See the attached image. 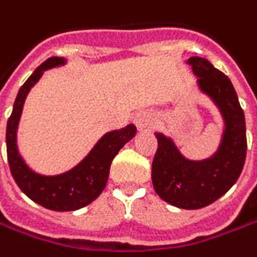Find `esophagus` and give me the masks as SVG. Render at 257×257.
Segmentation results:
<instances>
[{
    "instance_id": "34e87169",
    "label": "esophagus",
    "mask_w": 257,
    "mask_h": 257,
    "mask_svg": "<svg viewBox=\"0 0 257 257\" xmlns=\"http://www.w3.org/2000/svg\"><path fill=\"white\" fill-rule=\"evenodd\" d=\"M135 122L139 132H152L156 125V115L152 111H142L136 115Z\"/></svg>"
}]
</instances>
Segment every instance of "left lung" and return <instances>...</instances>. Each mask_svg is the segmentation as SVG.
Masks as SVG:
<instances>
[{"instance_id": "1", "label": "left lung", "mask_w": 257, "mask_h": 257, "mask_svg": "<svg viewBox=\"0 0 257 257\" xmlns=\"http://www.w3.org/2000/svg\"><path fill=\"white\" fill-rule=\"evenodd\" d=\"M198 76L201 92L211 98L224 120L221 143L211 158L189 161L171 137L155 133L158 150L152 163L156 194L168 204L184 210H198L223 197L236 184L246 161V121L236 89L223 72L204 58L188 59Z\"/></svg>"}]
</instances>
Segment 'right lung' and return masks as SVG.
Here are the masks:
<instances>
[{"instance_id":"right-lung-1","label":"right lung","mask_w":257,"mask_h":257,"mask_svg":"<svg viewBox=\"0 0 257 257\" xmlns=\"http://www.w3.org/2000/svg\"><path fill=\"white\" fill-rule=\"evenodd\" d=\"M65 63L63 58H49L30 75L14 101L6 135L7 158L14 181L29 198L53 211H75L98 198L107 185L111 162L120 149L136 136L135 124L105 133L75 168L60 175H40L26 165L17 148V128L26 96L42 78L43 72Z\"/></svg>"}]
</instances>
